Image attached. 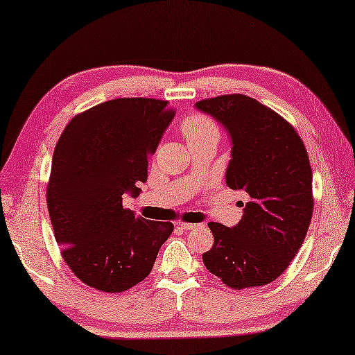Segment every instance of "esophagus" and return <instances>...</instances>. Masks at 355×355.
I'll return each mask as SVG.
<instances>
[{"instance_id": "1", "label": "esophagus", "mask_w": 355, "mask_h": 355, "mask_svg": "<svg viewBox=\"0 0 355 355\" xmlns=\"http://www.w3.org/2000/svg\"><path fill=\"white\" fill-rule=\"evenodd\" d=\"M198 227H201V223H185V222L179 223V228H182V230H193V228H198Z\"/></svg>"}]
</instances>
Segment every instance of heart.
Wrapping results in <instances>:
<instances>
[{"mask_svg":"<svg viewBox=\"0 0 355 355\" xmlns=\"http://www.w3.org/2000/svg\"><path fill=\"white\" fill-rule=\"evenodd\" d=\"M181 132L189 146L196 143H203V141H219L220 132L217 123L211 117L205 114H190L181 122Z\"/></svg>","mask_w":355,"mask_h":355,"instance_id":"1","label":"heart"}]
</instances>
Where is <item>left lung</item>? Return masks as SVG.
I'll use <instances>...</instances> for the list:
<instances>
[{
  "label": "left lung",
  "mask_w": 355,
  "mask_h": 355,
  "mask_svg": "<svg viewBox=\"0 0 355 355\" xmlns=\"http://www.w3.org/2000/svg\"><path fill=\"white\" fill-rule=\"evenodd\" d=\"M195 106L227 130L232 160L225 182L249 196L234 227L208 223L214 244L203 263L238 291L270 284L297 255L313 217L306 147L286 119L250 96L222 95Z\"/></svg>",
  "instance_id": "1"
}]
</instances>
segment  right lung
I'll return each mask as SVG.
<instances>
[{
    "label": "right lung",
    "mask_w": 355,
    "mask_h": 355,
    "mask_svg": "<svg viewBox=\"0 0 355 355\" xmlns=\"http://www.w3.org/2000/svg\"><path fill=\"white\" fill-rule=\"evenodd\" d=\"M174 111L154 98H117L78 114L52 157L47 208L62 257L87 286L117 293L149 276L171 222L125 209Z\"/></svg>",
    "instance_id": "add662e5"
}]
</instances>
